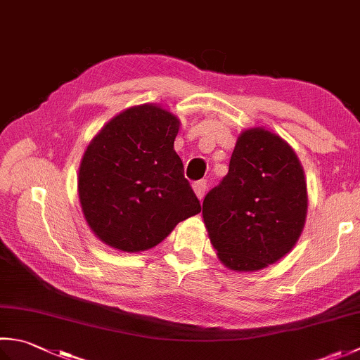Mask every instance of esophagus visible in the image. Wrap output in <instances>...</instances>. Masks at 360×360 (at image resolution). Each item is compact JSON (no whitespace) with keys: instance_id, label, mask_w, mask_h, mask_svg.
Listing matches in <instances>:
<instances>
[{"instance_id":"34e87169","label":"esophagus","mask_w":360,"mask_h":360,"mask_svg":"<svg viewBox=\"0 0 360 360\" xmlns=\"http://www.w3.org/2000/svg\"><path fill=\"white\" fill-rule=\"evenodd\" d=\"M206 187H207V181H196L193 184V190H195V195L198 196V200L201 201L204 198V193H206Z\"/></svg>"}]
</instances>
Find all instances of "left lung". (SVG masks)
<instances>
[{
	"label": "left lung",
	"instance_id": "obj_1",
	"mask_svg": "<svg viewBox=\"0 0 360 360\" xmlns=\"http://www.w3.org/2000/svg\"><path fill=\"white\" fill-rule=\"evenodd\" d=\"M306 217V176L293 148L260 126L242 131L228 174L202 201L220 262L234 271L266 269L293 250Z\"/></svg>",
	"mask_w": 360,
	"mask_h": 360
}]
</instances>
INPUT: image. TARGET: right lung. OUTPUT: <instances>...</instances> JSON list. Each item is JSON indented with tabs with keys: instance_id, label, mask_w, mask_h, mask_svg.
Instances as JSON below:
<instances>
[{
	"instance_id": "add662e5",
	"label": "right lung",
	"mask_w": 360,
	"mask_h": 360,
	"mask_svg": "<svg viewBox=\"0 0 360 360\" xmlns=\"http://www.w3.org/2000/svg\"><path fill=\"white\" fill-rule=\"evenodd\" d=\"M179 118L146 103L120 112L90 140L77 195L90 231L110 248L151 250L201 212L174 151Z\"/></svg>"
}]
</instances>
